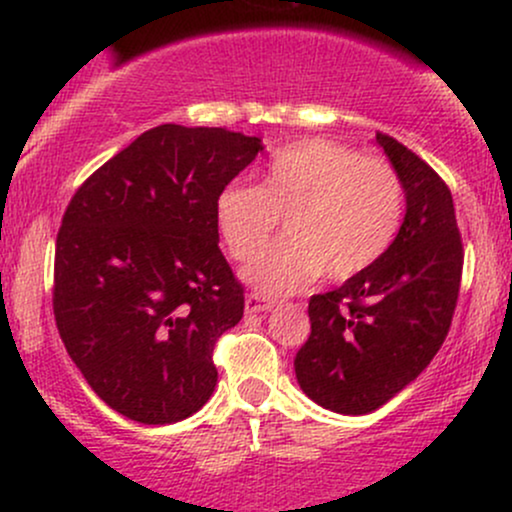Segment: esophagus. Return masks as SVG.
<instances>
[{
	"label": "esophagus",
	"instance_id": "1",
	"mask_svg": "<svg viewBox=\"0 0 512 512\" xmlns=\"http://www.w3.org/2000/svg\"><path fill=\"white\" fill-rule=\"evenodd\" d=\"M272 301H267V298L260 296V293H250L248 298H245V310L248 313H267V310H272Z\"/></svg>",
	"mask_w": 512,
	"mask_h": 512
}]
</instances>
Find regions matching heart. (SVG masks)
Here are the masks:
<instances>
[{
    "mask_svg": "<svg viewBox=\"0 0 512 512\" xmlns=\"http://www.w3.org/2000/svg\"><path fill=\"white\" fill-rule=\"evenodd\" d=\"M284 216L276 240L243 269V279L269 296L303 291L320 274L344 281L385 255L402 221V185L380 158H361L332 139L281 146L260 185L231 182L219 192L214 219L236 260H248Z\"/></svg>",
    "mask_w": 512,
    "mask_h": 512,
    "instance_id": "1",
    "label": "heart"
}]
</instances>
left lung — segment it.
Returning a JSON list of instances; mask_svg holds the SVG:
<instances>
[{"instance_id": "8db88e82", "label": "left lung", "mask_w": 512, "mask_h": 512, "mask_svg": "<svg viewBox=\"0 0 512 512\" xmlns=\"http://www.w3.org/2000/svg\"><path fill=\"white\" fill-rule=\"evenodd\" d=\"M407 199L397 238L366 272L310 298V337L293 368L320 407L361 416L414 383L448 337L462 276L455 204L414 151L375 134Z\"/></svg>"}]
</instances>
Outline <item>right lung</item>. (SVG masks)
I'll return each mask as SVG.
<instances>
[{
    "label": "right lung",
    "mask_w": 512,
    "mask_h": 512,
    "mask_svg": "<svg viewBox=\"0 0 512 512\" xmlns=\"http://www.w3.org/2000/svg\"><path fill=\"white\" fill-rule=\"evenodd\" d=\"M257 151L260 137L223 127L158 125L103 163L64 211L57 330L117 414L175 424L214 392V344L245 308L214 204Z\"/></svg>",
    "instance_id": "add662e5"
}]
</instances>
